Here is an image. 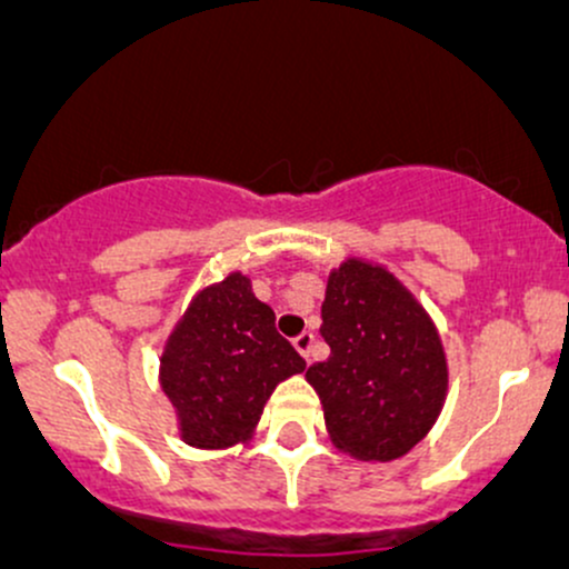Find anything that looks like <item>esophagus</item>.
I'll list each match as a JSON object with an SVG mask.
<instances>
[{
	"mask_svg": "<svg viewBox=\"0 0 569 569\" xmlns=\"http://www.w3.org/2000/svg\"><path fill=\"white\" fill-rule=\"evenodd\" d=\"M312 345H316V335L312 331H302L297 339H293V348L302 352L305 361H310V352H312Z\"/></svg>",
	"mask_w": 569,
	"mask_h": 569,
	"instance_id": "1",
	"label": "esophagus"
}]
</instances>
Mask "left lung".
I'll use <instances>...</instances> for the list:
<instances>
[{"label":"left lung","mask_w":569,"mask_h":569,"mask_svg":"<svg viewBox=\"0 0 569 569\" xmlns=\"http://www.w3.org/2000/svg\"><path fill=\"white\" fill-rule=\"evenodd\" d=\"M331 356L307 369L337 449L388 462L439 420L449 371L426 307L380 264L348 259L331 270L321 307Z\"/></svg>","instance_id":"left-lung-1"}]
</instances>
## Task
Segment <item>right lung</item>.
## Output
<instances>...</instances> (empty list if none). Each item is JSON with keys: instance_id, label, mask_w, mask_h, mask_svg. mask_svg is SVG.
<instances>
[{"instance_id": "right-lung-1", "label": "right lung", "mask_w": 569, "mask_h": 569, "mask_svg": "<svg viewBox=\"0 0 569 569\" xmlns=\"http://www.w3.org/2000/svg\"><path fill=\"white\" fill-rule=\"evenodd\" d=\"M305 367L278 335L272 307L253 297L251 278L230 272L206 286L176 323L160 385L189 447L227 449L251 439L272 390Z\"/></svg>"}]
</instances>
